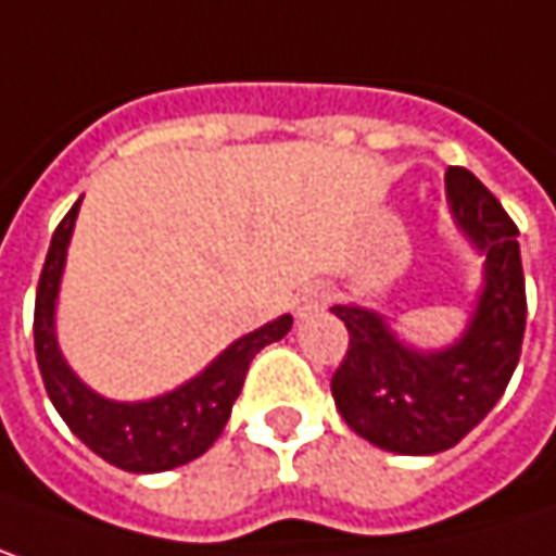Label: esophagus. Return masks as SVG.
<instances>
[{
    "label": "esophagus",
    "instance_id": "1",
    "mask_svg": "<svg viewBox=\"0 0 556 556\" xmlns=\"http://www.w3.org/2000/svg\"><path fill=\"white\" fill-rule=\"evenodd\" d=\"M325 305H328V292L321 286H315V289H305L302 292V299L295 302V312H299V318H308L312 312H318Z\"/></svg>",
    "mask_w": 556,
    "mask_h": 556
}]
</instances>
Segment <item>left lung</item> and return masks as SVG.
Listing matches in <instances>:
<instances>
[{
	"mask_svg": "<svg viewBox=\"0 0 556 556\" xmlns=\"http://www.w3.org/2000/svg\"><path fill=\"white\" fill-rule=\"evenodd\" d=\"M458 228L483 257V286L465 333L442 350L404 343L379 312L333 305L350 346L330 394L356 435L384 452L435 455L458 445L496 407L526 337V277L519 228L468 168L445 172Z\"/></svg>",
	"mask_w": 556,
	"mask_h": 556,
	"instance_id": "obj_1",
	"label": "left lung"
}]
</instances>
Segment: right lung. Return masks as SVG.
<instances>
[{
  "label": "right lung",
  "instance_id": "right-lung-1",
  "mask_svg": "<svg viewBox=\"0 0 556 556\" xmlns=\"http://www.w3.org/2000/svg\"><path fill=\"white\" fill-rule=\"evenodd\" d=\"M78 203L53 231L37 282L34 350H37L43 388L56 414L66 420V427L114 468H124L132 475L172 471L200 458L223 435L251 359L267 343L282 340L292 328V318L279 315L277 321L238 337L200 376L184 381L168 394H159L152 401L101 397L70 369L56 343V295L66 267V248L76 228Z\"/></svg>",
  "mask_w": 556,
  "mask_h": 556
}]
</instances>
